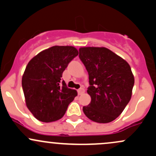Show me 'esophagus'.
I'll return each mask as SVG.
<instances>
[{
    "mask_svg": "<svg viewBox=\"0 0 156 156\" xmlns=\"http://www.w3.org/2000/svg\"><path fill=\"white\" fill-rule=\"evenodd\" d=\"M84 92H85V90H84V89H83V88H80V89H78V95H81V94H83Z\"/></svg>",
    "mask_w": 156,
    "mask_h": 156,
    "instance_id": "34e87169",
    "label": "esophagus"
}]
</instances>
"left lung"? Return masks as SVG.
I'll use <instances>...</instances> for the list:
<instances>
[{"instance_id":"left-lung-1","label":"left lung","mask_w":156,"mask_h":156,"mask_svg":"<svg viewBox=\"0 0 156 156\" xmlns=\"http://www.w3.org/2000/svg\"><path fill=\"white\" fill-rule=\"evenodd\" d=\"M79 58L88 72L91 97L83 112L95 122L114 121L130 101L135 82L130 66L105 47L80 48Z\"/></svg>"}]
</instances>
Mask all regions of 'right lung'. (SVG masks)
Wrapping results in <instances>:
<instances>
[{
  "instance_id": "obj_1",
  "label": "right lung",
  "mask_w": 156,
  "mask_h": 156,
  "mask_svg": "<svg viewBox=\"0 0 156 156\" xmlns=\"http://www.w3.org/2000/svg\"><path fill=\"white\" fill-rule=\"evenodd\" d=\"M78 55L71 46H54L30 60L22 77L26 104L42 122H52L63 117L78 93L62 80L63 72Z\"/></svg>"
}]
</instances>
